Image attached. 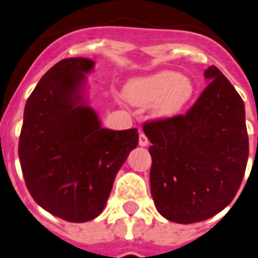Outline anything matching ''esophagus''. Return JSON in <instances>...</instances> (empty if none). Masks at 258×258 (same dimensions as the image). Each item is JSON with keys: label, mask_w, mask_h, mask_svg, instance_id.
Segmentation results:
<instances>
[{"label": "esophagus", "mask_w": 258, "mask_h": 258, "mask_svg": "<svg viewBox=\"0 0 258 258\" xmlns=\"http://www.w3.org/2000/svg\"><path fill=\"white\" fill-rule=\"evenodd\" d=\"M139 144H140V146H148V144H149V140H148V137H146L144 133H140Z\"/></svg>", "instance_id": "obj_1"}]
</instances>
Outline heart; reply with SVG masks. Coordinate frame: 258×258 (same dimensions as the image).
Masks as SVG:
<instances>
[{
  "label": "heart",
  "mask_w": 258,
  "mask_h": 258,
  "mask_svg": "<svg viewBox=\"0 0 258 258\" xmlns=\"http://www.w3.org/2000/svg\"><path fill=\"white\" fill-rule=\"evenodd\" d=\"M196 93L195 82L174 71H161L146 77L132 80L125 96L133 105L154 104V114L160 118L178 116L190 104Z\"/></svg>",
  "instance_id": "b5f03b06"
}]
</instances>
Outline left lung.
Returning a JSON list of instances; mask_svg holds the SVG:
<instances>
[{
    "mask_svg": "<svg viewBox=\"0 0 258 258\" xmlns=\"http://www.w3.org/2000/svg\"><path fill=\"white\" fill-rule=\"evenodd\" d=\"M184 116L144 123L152 142L150 191L158 213L177 224L213 217L234 199L249 156L244 101L216 67Z\"/></svg>",
    "mask_w": 258,
    "mask_h": 258,
    "instance_id": "1",
    "label": "left lung"
}]
</instances>
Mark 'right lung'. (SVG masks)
Masks as SVG:
<instances>
[{
    "label": "right lung",
    "instance_id": "add662e5",
    "mask_svg": "<svg viewBox=\"0 0 258 258\" xmlns=\"http://www.w3.org/2000/svg\"><path fill=\"white\" fill-rule=\"evenodd\" d=\"M94 61L65 58L42 76L24 110L18 157L33 200L53 216L86 222L104 211L116 174L139 144L137 129L101 126L88 105Z\"/></svg>",
    "mask_w": 258,
    "mask_h": 258
}]
</instances>
